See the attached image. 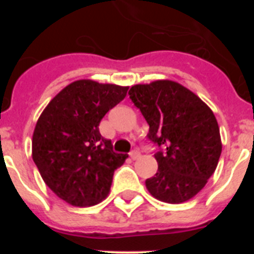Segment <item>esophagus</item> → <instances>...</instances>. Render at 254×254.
Listing matches in <instances>:
<instances>
[{
	"label": "esophagus",
	"mask_w": 254,
	"mask_h": 254,
	"mask_svg": "<svg viewBox=\"0 0 254 254\" xmlns=\"http://www.w3.org/2000/svg\"><path fill=\"white\" fill-rule=\"evenodd\" d=\"M129 156H131L132 160H136V159H138L141 156L140 151H137V150H133V151H131V154H129Z\"/></svg>",
	"instance_id": "obj_1"
}]
</instances>
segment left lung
<instances>
[{
  "label": "left lung",
  "mask_w": 254,
  "mask_h": 254,
  "mask_svg": "<svg viewBox=\"0 0 254 254\" xmlns=\"http://www.w3.org/2000/svg\"><path fill=\"white\" fill-rule=\"evenodd\" d=\"M129 98L149 123L147 138L159 147L158 172L146 179L147 190L167 203L196 196L214 174L221 154L217 121L208 105L170 80L133 85Z\"/></svg>",
  "instance_id": "obj_1"
}]
</instances>
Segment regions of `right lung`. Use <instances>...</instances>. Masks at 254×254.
<instances>
[{"label": "right lung", "instance_id": "right-lung-1", "mask_svg": "<svg viewBox=\"0 0 254 254\" xmlns=\"http://www.w3.org/2000/svg\"><path fill=\"white\" fill-rule=\"evenodd\" d=\"M128 86L77 80L47 105L35 125L31 155L40 176L61 199L77 207L99 203L127 154L113 151L99 123L122 102Z\"/></svg>", "mask_w": 254, "mask_h": 254}]
</instances>
